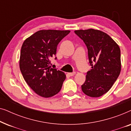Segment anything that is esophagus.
Listing matches in <instances>:
<instances>
[{"label":"esophagus","mask_w":131,"mask_h":131,"mask_svg":"<svg viewBox=\"0 0 131 131\" xmlns=\"http://www.w3.org/2000/svg\"><path fill=\"white\" fill-rule=\"evenodd\" d=\"M68 75H69L70 76H74V75L75 74V72H73V73H67Z\"/></svg>","instance_id":"obj_1"}]
</instances>
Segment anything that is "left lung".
<instances>
[{
    "instance_id": "1",
    "label": "left lung",
    "mask_w": 131,
    "mask_h": 131,
    "mask_svg": "<svg viewBox=\"0 0 131 131\" xmlns=\"http://www.w3.org/2000/svg\"><path fill=\"white\" fill-rule=\"evenodd\" d=\"M88 48L89 63L92 66L82 85L84 94L100 97L107 93L121 70V49L107 34L94 29L74 31Z\"/></svg>"
}]
</instances>
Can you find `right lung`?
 <instances>
[{
  "mask_svg": "<svg viewBox=\"0 0 131 131\" xmlns=\"http://www.w3.org/2000/svg\"><path fill=\"white\" fill-rule=\"evenodd\" d=\"M69 30H40L25 40L21 47L19 68L25 81L37 95L51 97L60 92L66 76L49 66L60 41ZM55 60H57L55 57Z\"/></svg>",
  "mask_w": 131,
  "mask_h": 131,
  "instance_id": "right-lung-1",
  "label": "right lung"
}]
</instances>
